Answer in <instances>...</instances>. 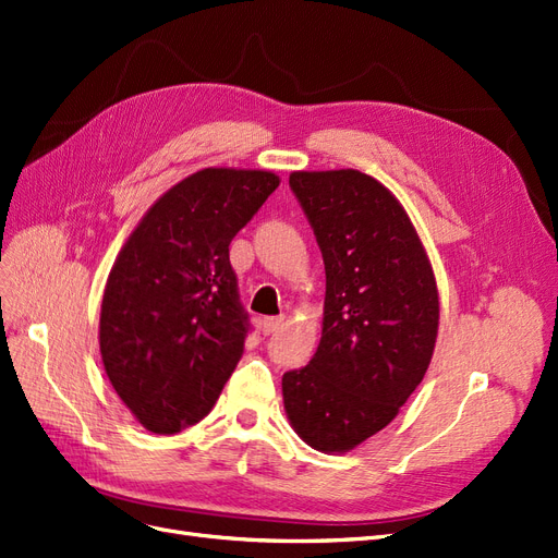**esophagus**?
<instances>
[{"instance_id":"esophagus-1","label":"esophagus","mask_w":558,"mask_h":558,"mask_svg":"<svg viewBox=\"0 0 558 558\" xmlns=\"http://www.w3.org/2000/svg\"><path fill=\"white\" fill-rule=\"evenodd\" d=\"M282 317H266L264 322H262V333L264 336H271V333H276L278 331V328L282 326Z\"/></svg>"}]
</instances>
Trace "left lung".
<instances>
[{
	"mask_svg": "<svg viewBox=\"0 0 558 558\" xmlns=\"http://www.w3.org/2000/svg\"><path fill=\"white\" fill-rule=\"evenodd\" d=\"M326 268L315 356L282 375L284 411L315 450L377 435L423 381L439 328L425 247L402 204L359 170L292 172Z\"/></svg>",
	"mask_w": 558,
	"mask_h": 558,
	"instance_id": "8db88e82",
	"label": "left lung"
}]
</instances>
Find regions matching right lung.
<instances>
[{"mask_svg":"<svg viewBox=\"0 0 558 558\" xmlns=\"http://www.w3.org/2000/svg\"><path fill=\"white\" fill-rule=\"evenodd\" d=\"M280 179L206 168L165 193L112 266L100 305V356L117 396L156 435L214 409L251 319L230 243Z\"/></svg>","mask_w":558,"mask_h":558,"instance_id":"obj_1","label":"right lung"}]
</instances>
